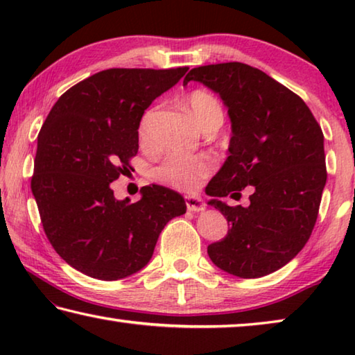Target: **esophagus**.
Masks as SVG:
<instances>
[{
    "label": "esophagus",
    "instance_id": "esophagus-1",
    "mask_svg": "<svg viewBox=\"0 0 355 355\" xmlns=\"http://www.w3.org/2000/svg\"><path fill=\"white\" fill-rule=\"evenodd\" d=\"M186 200V208L189 209V211H194V213H199V211H203L205 209V202H203V199L200 196H186L184 197Z\"/></svg>",
    "mask_w": 355,
    "mask_h": 355
}]
</instances>
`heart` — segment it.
Here are the masks:
<instances>
[{
  "instance_id": "b5f03b06",
  "label": "heart",
  "mask_w": 355,
  "mask_h": 355,
  "mask_svg": "<svg viewBox=\"0 0 355 355\" xmlns=\"http://www.w3.org/2000/svg\"><path fill=\"white\" fill-rule=\"evenodd\" d=\"M186 107H188L192 119L200 128L207 127L214 119H222V107L218 98L207 91H192L186 97ZM155 111L148 110L144 112L137 127V136L144 146L150 144L152 139V125ZM213 169V161L203 155H172L163 164L155 169V178L159 182L175 186V188L191 189L205 180Z\"/></svg>"
}]
</instances>
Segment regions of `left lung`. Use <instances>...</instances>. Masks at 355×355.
<instances>
[{"instance_id": "1", "label": "left lung", "mask_w": 355, "mask_h": 355, "mask_svg": "<svg viewBox=\"0 0 355 355\" xmlns=\"http://www.w3.org/2000/svg\"><path fill=\"white\" fill-rule=\"evenodd\" d=\"M189 81L218 94L232 122L228 156L207 188L230 228L208 255L236 277H263L291 261L315 227L327 180L321 127L299 95L248 64L202 65ZM245 185L254 188L249 207L220 200Z\"/></svg>"}]
</instances>
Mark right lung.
Masks as SVG:
<instances>
[{
    "mask_svg": "<svg viewBox=\"0 0 355 355\" xmlns=\"http://www.w3.org/2000/svg\"><path fill=\"white\" fill-rule=\"evenodd\" d=\"M186 71H98L62 94L48 114L31 189L48 241L76 271L100 280L141 271L164 225L186 213L183 197L164 186H144L135 203L117 200L111 189L139 148L144 111Z\"/></svg>",
    "mask_w": 355,
    "mask_h": 355,
    "instance_id": "obj_1",
    "label": "right lung"
}]
</instances>
